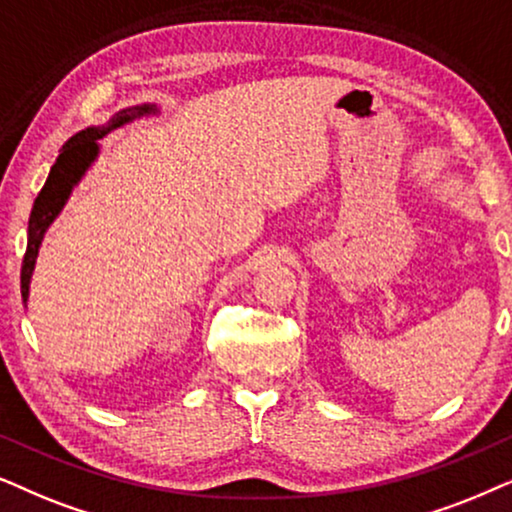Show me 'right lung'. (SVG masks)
Segmentation results:
<instances>
[{
	"mask_svg": "<svg viewBox=\"0 0 512 512\" xmlns=\"http://www.w3.org/2000/svg\"><path fill=\"white\" fill-rule=\"evenodd\" d=\"M149 114H159L156 105L126 107L114 114V117L107 121V126L86 128V131L72 135V138L63 145V149H60L58 159L51 166L49 177H46L42 192L34 199L30 222H27V250L23 257V269H20V295H23V304H27V295H30V278L46 229H49L51 222L60 215V210H63L67 199H70L74 185H77L86 170L91 168V163L98 159V140L109 131H114V128L124 126L133 119L149 117Z\"/></svg>",
	"mask_w": 512,
	"mask_h": 512,
	"instance_id": "1",
	"label": "right lung"
}]
</instances>
